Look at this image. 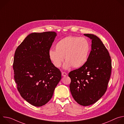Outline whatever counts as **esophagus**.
Returning a JSON list of instances; mask_svg holds the SVG:
<instances>
[{
  "mask_svg": "<svg viewBox=\"0 0 124 124\" xmlns=\"http://www.w3.org/2000/svg\"><path fill=\"white\" fill-rule=\"evenodd\" d=\"M62 76L63 77H66L67 76V74L65 72H62Z\"/></svg>",
  "mask_w": 124,
  "mask_h": 124,
  "instance_id": "1",
  "label": "esophagus"
}]
</instances>
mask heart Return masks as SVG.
I'll list each match as a JSON object with an SVG mask.
<instances>
[{
	"instance_id": "obj_1",
	"label": "heart",
	"mask_w": 124,
	"mask_h": 124,
	"mask_svg": "<svg viewBox=\"0 0 124 124\" xmlns=\"http://www.w3.org/2000/svg\"><path fill=\"white\" fill-rule=\"evenodd\" d=\"M55 50L48 52L49 59L56 68H60L64 61L63 68L67 70L72 66L79 68L87 62L90 51L88 41L83 37L69 36L60 40L55 46Z\"/></svg>"
}]
</instances>
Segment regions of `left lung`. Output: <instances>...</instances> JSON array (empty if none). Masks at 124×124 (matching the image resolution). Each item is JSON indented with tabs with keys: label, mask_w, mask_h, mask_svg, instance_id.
<instances>
[{
	"label": "left lung",
	"mask_w": 124,
	"mask_h": 124,
	"mask_svg": "<svg viewBox=\"0 0 124 124\" xmlns=\"http://www.w3.org/2000/svg\"><path fill=\"white\" fill-rule=\"evenodd\" d=\"M92 40L91 51L85 64L69 74L70 91L80 105L97 102L105 93L111 72V61L108 49L96 35L84 34Z\"/></svg>",
	"instance_id": "8db88e82"
}]
</instances>
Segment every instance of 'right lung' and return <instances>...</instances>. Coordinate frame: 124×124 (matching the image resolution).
I'll return each instance as SVG.
<instances>
[{"label": "right lung", "mask_w": 124, "mask_h": 124, "mask_svg": "<svg viewBox=\"0 0 124 124\" xmlns=\"http://www.w3.org/2000/svg\"><path fill=\"white\" fill-rule=\"evenodd\" d=\"M55 32L32 33L16 50L14 79L21 96L35 107H42L52 98L61 79L60 70L49 59L48 52Z\"/></svg>", "instance_id": "right-lung-1"}]
</instances>
